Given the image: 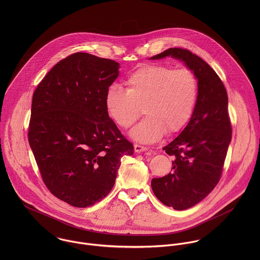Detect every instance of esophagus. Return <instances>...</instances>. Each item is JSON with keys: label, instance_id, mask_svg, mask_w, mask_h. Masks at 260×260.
<instances>
[{"label": "esophagus", "instance_id": "1", "mask_svg": "<svg viewBox=\"0 0 260 260\" xmlns=\"http://www.w3.org/2000/svg\"><path fill=\"white\" fill-rule=\"evenodd\" d=\"M147 149H148L147 147L142 146V145H139V144H135V145H134V150H135V152H137V153L144 152V151H146Z\"/></svg>", "mask_w": 260, "mask_h": 260}]
</instances>
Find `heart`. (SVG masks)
<instances>
[{"label":"heart","instance_id":"b5f03b06","mask_svg":"<svg viewBox=\"0 0 260 260\" xmlns=\"http://www.w3.org/2000/svg\"><path fill=\"white\" fill-rule=\"evenodd\" d=\"M126 90L112 85L105 94V107L121 128L131 127L143 112L146 116L131 136L143 143L159 140L167 131L182 130L192 118L199 96L197 76L189 68L163 64L139 67L125 80Z\"/></svg>","mask_w":260,"mask_h":260}]
</instances>
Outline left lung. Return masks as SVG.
I'll return each instance as SVG.
<instances>
[{
  "label": "left lung",
  "mask_w": 260,
  "mask_h": 260,
  "mask_svg": "<svg viewBox=\"0 0 260 260\" xmlns=\"http://www.w3.org/2000/svg\"><path fill=\"white\" fill-rule=\"evenodd\" d=\"M167 56L182 60L197 76L199 96L184 130L163 147L174 157V170L153 178L151 187L163 204L184 210L204 199L219 182L232 128L227 92L216 72L200 57L182 48L167 49L151 59Z\"/></svg>",
  "instance_id": "8db88e82"
}]
</instances>
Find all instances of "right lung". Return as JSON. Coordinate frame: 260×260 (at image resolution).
<instances>
[{
    "instance_id": "obj_1",
    "label": "right lung",
    "mask_w": 260,
    "mask_h": 260,
    "mask_svg": "<svg viewBox=\"0 0 260 260\" xmlns=\"http://www.w3.org/2000/svg\"><path fill=\"white\" fill-rule=\"evenodd\" d=\"M119 64L88 53L57 63L33 94L28 139L49 191L85 208L109 194L124 155L133 144L105 107Z\"/></svg>"
}]
</instances>
